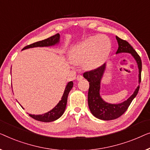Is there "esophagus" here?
I'll return each mask as SVG.
<instances>
[{
  "mask_svg": "<svg viewBox=\"0 0 150 150\" xmlns=\"http://www.w3.org/2000/svg\"><path fill=\"white\" fill-rule=\"evenodd\" d=\"M83 76L81 75H78L77 76V80H78V81H80V80H81L82 79H83Z\"/></svg>",
  "mask_w": 150,
  "mask_h": 150,
  "instance_id": "1",
  "label": "esophagus"
}]
</instances>
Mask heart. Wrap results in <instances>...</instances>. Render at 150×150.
Segmentation results:
<instances>
[{
  "label": "heart",
  "mask_w": 150,
  "mask_h": 150,
  "mask_svg": "<svg viewBox=\"0 0 150 150\" xmlns=\"http://www.w3.org/2000/svg\"><path fill=\"white\" fill-rule=\"evenodd\" d=\"M111 48L112 43L107 36H92L75 45L69 56L74 64H82L86 70H94L104 63Z\"/></svg>",
  "instance_id": "heart-1"
}]
</instances>
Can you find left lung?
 Masks as SVG:
<instances>
[{
    "instance_id": "8db88e82",
    "label": "left lung",
    "mask_w": 150,
    "mask_h": 150,
    "mask_svg": "<svg viewBox=\"0 0 150 150\" xmlns=\"http://www.w3.org/2000/svg\"><path fill=\"white\" fill-rule=\"evenodd\" d=\"M116 37L118 49L116 54L120 53H128L131 54L135 60L139 69V83L141 82V74L142 69V62L140 56L137 53L131 45L126 41L122 40L118 37ZM106 64L98 67L95 70L88 71L83 73V77L89 81L88 103L92 114L98 119L102 120H112L117 119L127 110L132 100L135 98L139 90V85L137 87L133 94L126 100L117 104H111L107 103L100 95V82L105 71Z\"/></svg>"
}]
</instances>
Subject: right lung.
Masks as SVG:
<instances>
[{
  "instance_id": "add662e5",
  "label": "right lung",
  "mask_w": 150,
  "mask_h": 150,
  "mask_svg": "<svg viewBox=\"0 0 150 150\" xmlns=\"http://www.w3.org/2000/svg\"><path fill=\"white\" fill-rule=\"evenodd\" d=\"M60 36L59 34H56L52 37H50L47 39L42 40V41L36 42L30 45H27L26 47L23 48L22 50L29 49V48H33V47H50V46H54L60 43ZM73 86V81H69L65 88L64 94L61 98V100L59 101V103L57 104L55 107H54L52 110H50L48 112L43 113L41 115H32V114H28L31 117H33V119L38 121H41L43 122H53L55 120H58V118H60L64 113L65 109H66L67 106V98H68V95L69 92L71 91L72 89ZM20 106L22 107V105H20ZM23 108V107H22Z\"/></svg>"
}]
</instances>
